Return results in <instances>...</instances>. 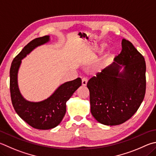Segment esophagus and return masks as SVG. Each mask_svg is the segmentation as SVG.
I'll return each instance as SVG.
<instances>
[{
	"instance_id": "esophagus-1",
	"label": "esophagus",
	"mask_w": 156,
	"mask_h": 156,
	"mask_svg": "<svg viewBox=\"0 0 156 156\" xmlns=\"http://www.w3.org/2000/svg\"><path fill=\"white\" fill-rule=\"evenodd\" d=\"M87 82H88L87 78L84 77V78L82 79V84H83V86H86L87 84Z\"/></svg>"
}]
</instances>
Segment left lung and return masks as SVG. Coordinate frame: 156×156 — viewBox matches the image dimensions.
<instances>
[{"label": "left lung", "instance_id": "obj_1", "mask_svg": "<svg viewBox=\"0 0 156 156\" xmlns=\"http://www.w3.org/2000/svg\"><path fill=\"white\" fill-rule=\"evenodd\" d=\"M122 49L115 61L89 79L90 112L106 126H117L129 119L144 100L146 90L145 58L129 41L123 39ZM121 64L125 66L119 73Z\"/></svg>", "mask_w": 156, "mask_h": 156}]
</instances>
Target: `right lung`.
<instances>
[{
    "instance_id": "1",
    "label": "right lung",
    "mask_w": 156,
    "mask_h": 156,
    "mask_svg": "<svg viewBox=\"0 0 156 156\" xmlns=\"http://www.w3.org/2000/svg\"><path fill=\"white\" fill-rule=\"evenodd\" d=\"M49 41V36L38 37L30 41L12 61L10 68V93L13 106L22 119L33 128L50 129L61 122L66 112V102L81 86V78L67 82L59 87L47 100L30 102L22 98L18 87L17 76L21 60L37 46Z\"/></svg>"
}]
</instances>
